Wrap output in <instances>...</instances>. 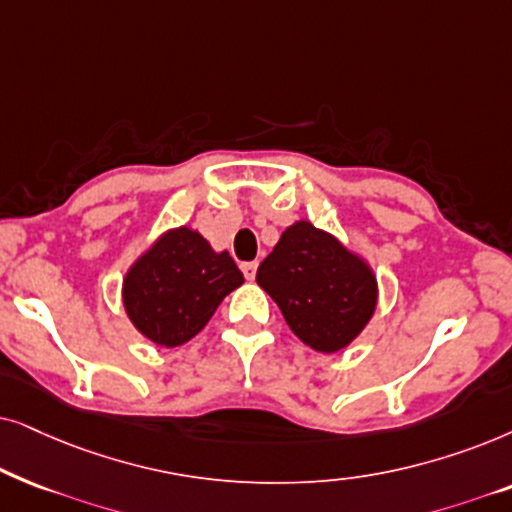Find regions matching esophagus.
<instances>
[{
  "instance_id": "1",
  "label": "esophagus",
  "mask_w": 512,
  "mask_h": 512,
  "mask_svg": "<svg viewBox=\"0 0 512 512\" xmlns=\"http://www.w3.org/2000/svg\"><path fill=\"white\" fill-rule=\"evenodd\" d=\"M241 271H243V276L248 278V281H255L257 262H243V264H241Z\"/></svg>"
}]
</instances>
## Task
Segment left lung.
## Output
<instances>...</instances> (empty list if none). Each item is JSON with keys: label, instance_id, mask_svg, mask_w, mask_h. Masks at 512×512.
Segmentation results:
<instances>
[{"label": "left lung", "instance_id": "8db88e82", "mask_svg": "<svg viewBox=\"0 0 512 512\" xmlns=\"http://www.w3.org/2000/svg\"><path fill=\"white\" fill-rule=\"evenodd\" d=\"M290 330L318 353L356 342L379 302L370 262L309 220L292 222L257 269Z\"/></svg>", "mask_w": 512, "mask_h": 512}]
</instances>
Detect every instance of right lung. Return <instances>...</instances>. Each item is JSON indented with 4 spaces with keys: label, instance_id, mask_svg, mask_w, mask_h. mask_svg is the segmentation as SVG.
I'll return each instance as SVG.
<instances>
[{
    "label": "right lung",
    "instance_id": "obj_1",
    "mask_svg": "<svg viewBox=\"0 0 512 512\" xmlns=\"http://www.w3.org/2000/svg\"><path fill=\"white\" fill-rule=\"evenodd\" d=\"M238 285L243 274L229 252L215 250L199 229L182 224L135 257L121 283V302L142 337L175 349L199 335Z\"/></svg>",
    "mask_w": 512,
    "mask_h": 512
}]
</instances>
